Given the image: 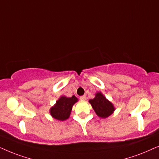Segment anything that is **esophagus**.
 <instances>
[{
  "label": "esophagus",
  "mask_w": 159,
  "mask_h": 159,
  "mask_svg": "<svg viewBox=\"0 0 159 159\" xmlns=\"http://www.w3.org/2000/svg\"><path fill=\"white\" fill-rule=\"evenodd\" d=\"M86 96H81L80 97V99H81V101H85L86 100Z\"/></svg>",
  "instance_id": "esophagus-1"
}]
</instances>
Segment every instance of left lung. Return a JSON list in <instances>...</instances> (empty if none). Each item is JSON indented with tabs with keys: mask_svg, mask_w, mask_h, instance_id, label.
<instances>
[{
	"mask_svg": "<svg viewBox=\"0 0 159 159\" xmlns=\"http://www.w3.org/2000/svg\"><path fill=\"white\" fill-rule=\"evenodd\" d=\"M89 102L97 115L103 118L111 116L115 110L113 104L107 100L100 92L97 93L94 98L90 99Z\"/></svg>",
	"mask_w": 159,
	"mask_h": 159,
	"instance_id": "left-lung-1",
	"label": "left lung"
}]
</instances>
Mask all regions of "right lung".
<instances>
[{
    "label": "right lung",
    "mask_w": 159,
    "mask_h": 159,
    "mask_svg": "<svg viewBox=\"0 0 159 159\" xmlns=\"http://www.w3.org/2000/svg\"><path fill=\"white\" fill-rule=\"evenodd\" d=\"M78 101L75 96L71 97H61L54 107L50 109L53 118L59 120H65L69 118L72 107Z\"/></svg>",
    "instance_id": "right-lung-1"
}]
</instances>
